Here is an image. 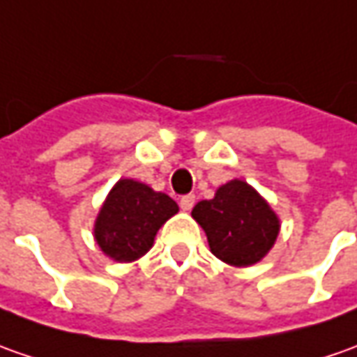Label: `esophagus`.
<instances>
[{"label": "esophagus", "instance_id": "obj_1", "mask_svg": "<svg viewBox=\"0 0 357 357\" xmlns=\"http://www.w3.org/2000/svg\"><path fill=\"white\" fill-rule=\"evenodd\" d=\"M179 205H181V209L183 211H191L193 209V205H195V195H183L181 201H179Z\"/></svg>", "mask_w": 357, "mask_h": 357}]
</instances>
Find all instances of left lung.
Here are the masks:
<instances>
[{
	"mask_svg": "<svg viewBox=\"0 0 357 357\" xmlns=\"http://www.w3.org/2000/svg\"><path fill=\"white\" fill-rule=\"evenodd\" d=\"M191 217L205 230L211 252L236 268L260 261L280 234L278 215L242 179L220 185L209 201H199Z\"/></svg>",
	"mask_w": 357,
	"mask_h": 357,
	"instance_id": "obj_1",
	"label": "left lung"
}]
</instances>
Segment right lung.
Returning <instances> with one entry per match:
<instances>
[{
  "label": "right lung",
  "instance_id": "right-lung-1",
  "mask_svg": "<svg viewBox=\"0 0 357 357\" xmlns=\"http://www.w3.org/2000/svg\"><path fill=\"white\" fill-rule=\"evenodd\" d=\"M178 203L135 179H119L96 219L93 236L115 261H135L154 244L160 227L178 213Z\"/></svg>",
  "mask_w": 357,
  "mask_h": 357
}]
</instances>
